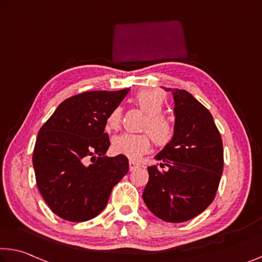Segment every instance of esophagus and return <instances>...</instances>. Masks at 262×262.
Masks as SVG:
<instances>
[{
    "label": "esophagus",
    "instance_id": "1",
    "mask_svg": "<svg viewBox=\"0 0 262 262\" xmlns=\"http://www.w3.org/2000/svg\"><path fill=\"white\" fill-rule=\"evenodd\" d=\"M140 167L139 163H136V162L134 161H129V170L130 171H134V170H136Z\"/></svg>",
    "mask_w": 262,
    "mask_h": 262
}]
</instances>
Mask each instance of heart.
I'll return each instance as SVG.
<instances>
[{
	"mask_svg": "<svg viewBox=\"0 0 262 262\" xmlns=\"http://www.w3.org/2000/svg\"><path fill=\"white\" fill-rule=\"evenodd\" d=\"M135 102L148 119L144 129L149 132L159 146H164L172 138V126L167 118L161 115L165 105V95L157 90H143L136 94ZM121 122V108L115 107L107 116V128L116 129ZM150 136L147 134L122 133L112 139L111 149L115 155H122L129 160H139L150 148Z\"/></svg>",
	"mask_w": 262,
	"mask_h": 262,
	"instance_id": "1",
	"label": "heart"
}]
</instances>
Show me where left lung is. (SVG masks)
<instances>
[{"instance_id":"left-lung-1","label":"left lung","mask_w":262,"mask_h":262,"mask_svg":"<svg viewBox=\"0 0 262 262\" xmlns=\"http://www.w3.org/2000/svg\"><path fill=\"white\" fill-rule=\"evenodd\" d=\"M173 98V135L148 167L142 198L150 212L169 223L202 213L214 199L224 167L223 141L212 115L189 92L162 87Z\"/></svg>"}]
</instances>
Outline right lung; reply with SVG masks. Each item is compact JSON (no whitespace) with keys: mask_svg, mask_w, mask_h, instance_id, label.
<instances>
[{"mask_svg":"<svg viewBox=\"0 0 262 262\" xmlns=\"http://www.w3.org/2000/svg\"><path fill=\"white\" fill-rule=\"evenodd\" d=\"M129 89L91 91L66 99L37 135L32 163L38 190L53 213L86 222L107 205L112 189L128 172V159L108 157L107 116Z\"/></svg>","mask_w":262,"mask_h":262,"instance_id":"1","label":"right lung"}]
</instances>
